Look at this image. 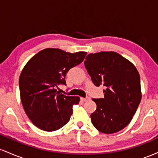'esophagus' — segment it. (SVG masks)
Wrapping results in <instances>:
<instances>
[{"instance_id": "34e87169", "label": "esophagus", "mask_w": 158, "mask_h": 158, "mask_svg": "<svg viewBox=\"0 0 158 158\" xmlns=\"http://www.w3.org/2000/svg\"><path fill=\"white\" fill-rule=\"evenodd\" d=\"M89 99H90L89 97H85V98L81 97V100L83 101V102H85V101H88V100H89Z\"/></svg>"}]
</instances>
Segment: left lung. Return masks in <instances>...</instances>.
<instances>
[{
  "instance_id": "obj_1",
  "label": "left lung",
  "mask_w": 158,
  "mask_h": 158,
  "mask_svg": "<svg viewBox=\"0 0 158 158\" xmlns=\"http://www.w3.org/2000/svg\"><path fill=\"white\" fill-rule=\"evenodd\" d=\"M85 67L97 87L104 86V97L92 99L97 109L91 123L102 133L113 134L131 122L141 100L140 77L131 61L115 52L90 53Z\"/></svg>"
}]
</instances>
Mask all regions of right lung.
<instances>
[{
  "instance_id": "obj_1",
  "label": "right lung",
  "mask_w": 158,
  "mask_h": 158,
  "mask_svg": "<svg viewBox=\"0 0 158 158\" xmlns=\"http://www.w3.org/2000/svg\"><path fill=\"white\" fill-rule=\"evenodd\" d=\"M86 54L44 49L23 68L19 77L21 100L27 115L40 129L56 131L69 122L72 107L79 103V97L65 96L56 88L59 85H66L67 73L82 62Z\"/></svg>"
}]
</instances>
